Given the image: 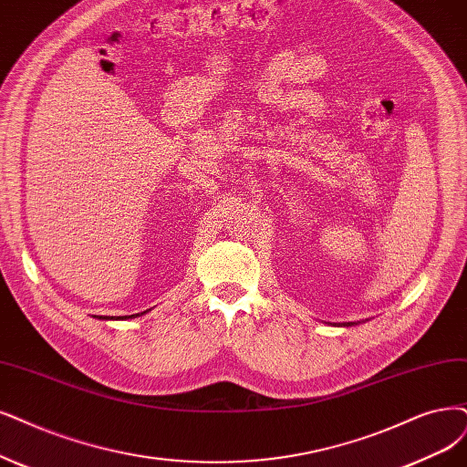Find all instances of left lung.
I'll return each mask as SVG.
<instances>
[{
    "label": "left lung",
    "mask_w": 467,
    "mask_h": 467,
    "mask_svg": "<svg viewBox=\"0 0 467 467\" xmlns=\"http://www.w3.org/2000/svg\"><path fill=\"white\" fill-rule=\"evenodd\" d=\"M344 325H347V327H348V325H352V323H344Z\"/></svg>",
    "instance_id": "left-lung-1"
}]
</instances>
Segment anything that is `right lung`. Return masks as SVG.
<instances>
[{"instance_id":"obj_1","label":"right lung","mask_w":467,"mask_h":467,"mask_svg":"<svg viewBox=\"0 0 467 467\" xmlns=\"http://www.w3.org/2000/svg\"><path fill=\"white\" fill-rule=\"evenodd\" d=\"M136 316H140V314H136ZM129 317H134V316H129ZM111 319H113V317H111ZM123 319H127V316H125V317H123Z\"/></svg>"}]
</instances>
